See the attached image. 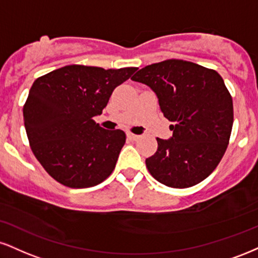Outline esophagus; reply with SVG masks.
Here are the masks:
<instances>
[{"label": "esophagus", "instance_id": "obj_1", "mask_svg": "<svg viewBox=\"0 0 258 258\" xmlns=\"http://www.w3.org/2000/svg\"><path fill=\"white\" fill-rule=\"evenodd\" d=\"M127 138L131 139V141H137V139H139V136L138 135H133V133L128 132V133H127Z\"/></svg>", "mask_w": 258, "mask_h": 258}]
</instances>
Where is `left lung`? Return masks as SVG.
<instances>
[{
  "mask_svg": "<svg viewBox=\"0 0 258 258\" xmlns=\"http://www.w3.org/2000/svg\"><path fill=\"white\" fill-rule=\"evenodd\" d=\"M159 99L173 136L157 138V151L145 160L161 184L190 187L213 173L227 149L233 126V102L221 76L184 60L153 63L131 78Z\"/></svg>",
  "mask_w": 258,
  "mask_h": 258,
  "instance_id": "1",
  "label": "left lung"
}]
</instances>
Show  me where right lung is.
<instances>
[{
  "mask_svg": "<svg viewBox=\"0 0 258 258\" xmlns=\"http://www.w3.org/2000/svg\"><path fill=\"white\" fill-rule=\"evenodd\" d=\"M136 71L70 64L32 84L24 105L27 138L36 159L60 184L91 187L111 174L126 135L102 128L92 117Z\"/></svg>",
  "mask_w": 258,
  "mask_h": 258,
  "instance_id": "right-lung-1",
  "label": "right lung"
}]
</instances>
